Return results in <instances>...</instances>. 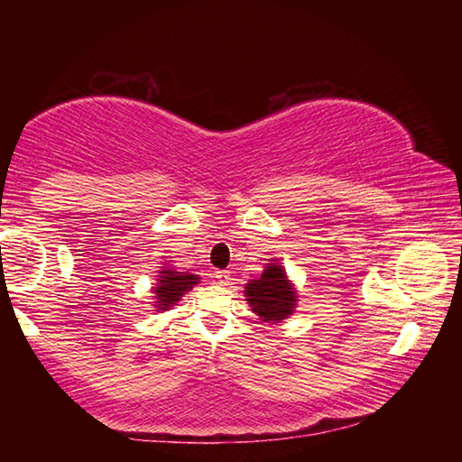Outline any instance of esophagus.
Returning <instances> with one entry per match:
<instances>
[{
	"mask_svg": "<svg viewBox=\"0 0 462 462\" xmlns=\"http://www.w3.org/2000/svg\"><path fill=\"white\" fill-rule=\"evenodd\" d=\"M214 277H216L217 283H222V285H228L230 279H232L230 277V271H216Z\"/></svg>",
	"mask_w": 462,
	"mask_h": 462,
	"instance_id": "esophagus-1",
	"label": "esophagus"
}]
</instances>
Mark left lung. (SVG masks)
I'll return each mask as SVG.
<instances>
[{"instance_id": "left-lung-1", "label": "left lung", "mask_w": 462, "mask_h": 462, "mask_svg": "<svg viewBox=\"0 0 462 462\" xmlns=\"http://www.w3.org/2000/svg\"><path fill=\"white\" fill-rule=\"evenodd\" d=\"M246 297L254 314L271 322L285 319L297 301L293 287L289 285L285 271L279 264H269L259 279L250 281L246 285Z\"/></svg>"}]
</instances>
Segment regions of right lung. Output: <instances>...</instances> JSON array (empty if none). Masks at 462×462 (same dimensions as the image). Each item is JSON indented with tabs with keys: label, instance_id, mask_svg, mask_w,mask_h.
<instances>
[{
	"label": "right lung",
	"instance_id": "right-lung-1",
	"mask_svg": "<svg viewBox=\"0 0 462 462\" xmlns=\"http://www.w3.org/2000/svg\"><path fill=\"white\" fill-rule=\"evenodd\" d=\"M198 275H189V273H179V271H162L159 279V287L154 289L156 293V308L169 310L173 303L181 300L185 291L198 283Z\"/></svg>",
	"mask_w": 462,
	"mask_h": 462
}]
</instances>
